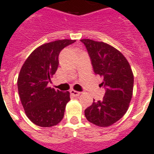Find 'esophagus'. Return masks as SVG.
I'll return each instance as SVG.
<instances>
[{"label": "esophagus", "mask_w": 154, "mask_h": 154, "mask_svg": "<svg viewBox=\"0 0 154 154\" xmlns=\"http://www.w3.org/2000/svg\"><path fill=\"white\" fill-rule=\"evenodd\" d=\"M70 93L74 96V97H78V96H80L81 92L80 91H74V90H71L70 91Z\"/></svg>", "instance_id": "obj_1"}]
</instances>
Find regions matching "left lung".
<instances>
[{"label": "left lung", "instance_id": "left-lung-1", "mask_svg": "<svg viewBox=\"0 0 154 154\" xmlns=\"http://www.w3.org/2000/svg\"><path fill=\"white\" fill-rule=\"evenodd\" d=\"M86 46L95 74L103 77L100 86L106 93L101 100L95 101L85 110L89 122L107 127L117 122L126 113L133 95L134 75L125 56L103 42L82 39Z\"/></svg>", "mask_w": 154, "mask_h": 154}]
</instances>
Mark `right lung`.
Masks as SVG:
<instances>
[{
    "label": "right lung",
    "instance_id": "1",
    "mask_svg": "<svg viewBox=\"0 0 154 154\" xmlns=\"http://www.w3.org/2000/svg\"><path fill=\"white\" fill-rule=\"evenodd\" d=\"M76 40L63 39L43 44L33 51L23 64L17 86L26 116L40 127H52L63 119L68 91L48 87L58 67L60 52Z\"/></svg>",
    "mask_w": 154,
    "mask_h": 154
}]
</instances>
